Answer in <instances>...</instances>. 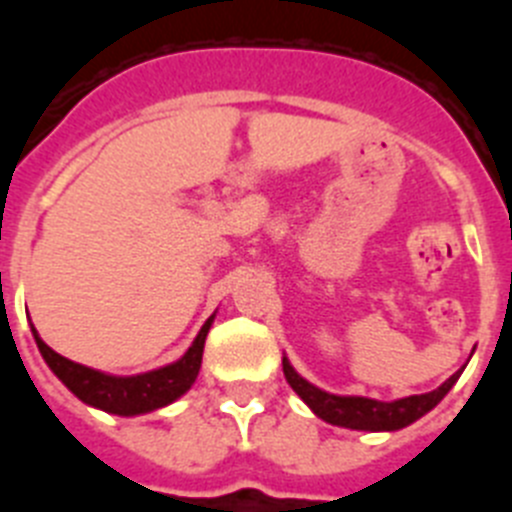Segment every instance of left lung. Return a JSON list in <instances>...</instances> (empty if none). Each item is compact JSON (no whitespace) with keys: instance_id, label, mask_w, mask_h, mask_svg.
Instances as JSON below:
<instances>
[{"instance_id":"1","label":"left lung","mask_w":512,"mask_h":512,"mask_svg":"<svg viewBox=\"0 0 512 512\" xmlns=\"http://www.w3.org/2000/svg\"><path fill=\"white\" fill-rule=\"evenodd\" d=\"M282 366L289 387L302 397V402H305L312 413L318 415V418H323L325 423L351 428V431H400L405 425L423 418L428 410L436 408L438 402L446 397V392L454 387L456 379H459L461 374H451L438 390L425 392V395H410L402 397V400L382 402L372 400V397L330 395V392L320 390V387L307 382L305 377H300V374L295 372V366L287 361V356L282 359Z\"/></svg>"}]
</instances>
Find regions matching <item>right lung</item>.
<instances>
[{"mask_svg":"<svg viewBox=\"0 0 512 512\" xmlns=\"http://www.w3.org/2000/svg\"><path fill=\"white\" fill-rule=\"evenodd\" d=\"M215 315L207 318L202 330L197 333L194 343L189 346L187 354L174 364H166L161 369H153L146 374H135V377H112V374L97 372L84 364L66 359L56 354L38 330L33 328L35 343H38L40 354L45 364L51 366V372L61 379L81 402H87L92 408L104 410L112 415H143L151 410L171 405L174 400L184 395L194 384L202 366V351H205V338L210 333V325Z\"/></svg>","mask_w":512,"mask_h":512,"instance_id":"add662e5","label":"right lung"}]
</instances>
